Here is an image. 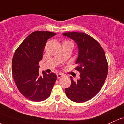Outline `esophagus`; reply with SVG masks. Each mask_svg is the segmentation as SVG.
I'll list each match as a JSON object with an SVG mask.
<instances>
[{
  "label": "esophagus",
  "mask_w": 124,
  "mask_h": 124,
  "mask_svg": "<svg viewBox=\"0 0 124 124\" xmlns=\"http://www.w3.org/2000/svg\"><path fill=\"white\" fill-rule=\"evenodd\" d=\"M63 74H61V73H59V74H57V78H58L59 79V78H62V77L63 76Z\"/></svg>",
  "instance_id": "obj_1"
}]
</instances>
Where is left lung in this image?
<instances>
[{"label": "left lung", "mask_w": 124, "mask_h": 124, "mask_svg": "<svg viewBox=\"0 0 124 124\" xmlns=\"http://www.w3.org/2000/svg\"><path fill=\"white\" fill-rule=\"evenodd\" d=\"M63 36L74 40L78 48L75 70L80 72V78L65 90V94L74 102L83 103L96 96L104 84L108 72V65L103 49L89 35L82 32H65Z\"/></svg>", "instance_id": "8db88e82"}]
</instances>
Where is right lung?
<instances>
[{
  "instance_id": "right-lung-1",
  "label": "right lung",
  "mask_w": 124,
  "mask_h": 124,
  "mask_svg": "<svg viewBox=\"0 0 124 124\" xmlns=\"http://www.w3.org/2000/svg\"><path fill=\"white\" fill-rule=\"evenodd\" d=\"M56 34L35 31L30 34L15 51L12 62V72L17 88L26 98L41 101L50 96L56 81L54 73L39 74V63L43 58L46 43Z\"/></svg>"
}]
</instances>
